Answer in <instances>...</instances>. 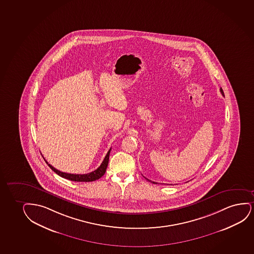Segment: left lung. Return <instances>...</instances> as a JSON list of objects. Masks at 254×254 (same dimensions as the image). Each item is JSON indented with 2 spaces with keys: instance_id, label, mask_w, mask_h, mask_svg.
I'll return each instance as SVG.
<instances>
[{
  "instance_id": "obj_1",
  "label": "left lung",
  "mask_w": 254,
  "mask_h": 254,
  "mask_svg": "<svg viewBox=\"0 0 254 254\" xmlns=\"http://www.w3.org/2000/svg\"><path fill=\"white\" fill-rule=\"evenodd\" d=\"M220 91H221V93H222V95H223V96H224V93H223V90H222V88H221V89H220ZM147 180H148V179H147ZM148 180V181H150V180ZM152 183L157 184V183H155V182H152Z\"/></svg>"
}]
</instances>
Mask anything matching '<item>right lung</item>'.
Returning a JSON list of instances; mask_svg holds the SVG:
<instances>
[{
    "instance_id": "right-lung-1",
    "label": "right lung",
    "mask_w": 254,
    "mask_h": 254,
    "mask_svg": "<svg viewBox=\"0 0 254 254\" xmlns=\"http://www.w3.org/2000/svg\"><path fill=\"white\" fill-rule=\"evenodd\" d=\"M110 148L109 151L107 152L106 157L104 159V161H102V163L100 165V167L97 168L96 170L91 172L89 174H67V173H64L61 171L56 169L55 167H52L51 164H49L47 161L46 163L48 164L49 167L52 168V171H54L56 174H58L59 176H61L62 178H64L67 180H71V181H77V182H91V181H95V180H99L100 178L105 174L106 173V168L108 166V162H109V156L110 152H111Z\"/></svg>"
}]
</instances>
